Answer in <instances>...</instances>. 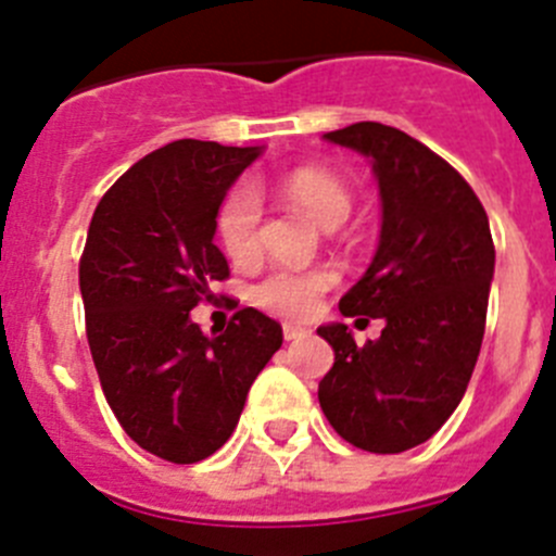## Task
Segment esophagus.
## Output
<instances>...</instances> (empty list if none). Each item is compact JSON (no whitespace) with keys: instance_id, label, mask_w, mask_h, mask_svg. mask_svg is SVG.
Here are the masks:
<instances>
[{"instance_id":"1","label":"esophagus","mask_w":556,"mask_h":556,"mask_svg":"<svg viewBox=\"0 0 556 556\" xmlns=\"http://www.w3.org/2000/svg\"><path fill=\"white\" fill-rule=\"evenodd\" d=\"M282 334H285V340H302V338H307V329L293 327V324H285Z\"/></svg>"}]
</instances>
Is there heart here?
Listing matches in <instances>:
<instances>
[{
    "label": "heart",
    "mask_w": 556,
    "mask_h": 556,
    "mask_svg": "<svg viewBox=\"0 0 556 556\" xmlns=\"http://www.w3.org/2000/svg\"><path fill=\"white\" fill-rule=\"evenodd\" d=\"M285 199L307 213L321 229H338L352 216V193L340 179L321 168H296L279 182ZM260 218L263 202L249 182L235 185L218 210V241L235 263H249L260 252ZM334 274L329 268H274L254 288V302L282 318H304L315 309L318 299L332 288Z\"/></svg>",
    "instance_id": "obj_1"
}]
</instances>
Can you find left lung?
Listing matches in <instances>:
<instances>
[{"label":"left lung","instance_id":"8db88e82","mask_svg":"<svg viewBox=\"0 0 556 556\" xmlns=\"http://www.w3.org/2000/svg\"><path fill=\"white\" fill-rule=\"evenodd\" d=\"M324 141L368 157L377 177V252L340 313L384 329L357 346L346 324L318 327L334 349L318 402L352 446L407 452L448 421L471 382L496 266L490 224L471 185L402 129L357 122Z\"/></svg>","mask_w":556,"mask_h":556}]
</instances>
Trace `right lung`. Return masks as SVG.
<instances>
[{
	"mask_svg": "<svg viewBox=\"0 0 556 556\" xmlns=\"http://www.w3.org/2000/svg\"><path fill=\"white\" fill-rule=\"evenodd\" d=\"M263 147L166 143L102 197L79 260L88 346L124 432L168 463H199L238 427L249 388L282 346L254 307L222 334L191 309L229 277L216 247L224 197Z\"/></svg>",
	"mask_w": 556,
	"mask_h": 556,
	"instance_id": "add662e5",
	"label": "right lung"
}]
</instances>
